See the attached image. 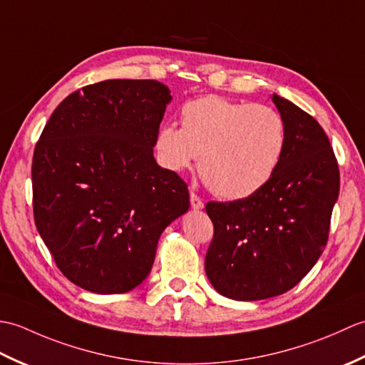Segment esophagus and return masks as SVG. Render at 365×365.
<instances>
[{"label": "esophagus", "mask_w": 365, "mask_h": 365, "mask_svg": "<svg viewBox=\"0 0 365 365\" xmlns=\"http://www.w3.org/2000/svg\"><path fill=\"white\" fill-rule=\"evenodd\" d=\"M190 202H191V207L195 208V210H202V208H204L202 199H200L197 195H195V192H191V195H190Z\"/></svg>", "instance_id": "esophagus-1"}]
</instances>
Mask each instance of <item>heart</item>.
I'll list each match as a JSON object with an SVG mask.
<instances>
[{
	"instance_id": "heart-1",
	"label": "heart",
	"mask_w": 365,
	"mask_h": 365,
	"mask_svg": "<svg viewBox=\"0 0 365 365\" xmlns=\"http://www.w3.org/2000/svg\"><path fill=\"white\" fill-rule=\"evenodd\" d=\"M182 127L163 123L155 150L165 168L180 173L199 160V170L216 196L246 199L274 175L285 149V123L265 105L205 96L185 103Z\"/></svg>"
}]
</instances>
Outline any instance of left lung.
<instances>
[{
	"label": "left lung",
	"instance_id": "left-lung-1",
	"mask_svg": "<svg viewBox=\"0 0 365 365\" xmlns=\"http://www.w3.org/2000/svg\"><path fill=\"white\" fill-rule=\"evenodd\" d=\"M271 98L287 133L274 175L250 197L205 205L215 227L205 273L237 301L277 297L312 269L339 197L337 160L320 123L287 98Z\"/></svg>",
	"mask_w": 365,
	"mask_h": 365
}]
</instances>
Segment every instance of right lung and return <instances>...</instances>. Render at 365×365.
I'll return each instance as SVG.
<instances>
[{"instance_id": "add662e5", "label": "right lung", "mask_w": 365, "mask_h": 365, "mask_svg": "<svg viewBox=\"0 0 365 365\" xmlns=\"http://www.w3.org/2000/svg\"><path fill=\"white\" fill-rule=\"evenodd\" d=\"M170 91L155 80H106L66 97L33 157L36 227L68 281L127 293L149 276L158 240L188 212L190 192L153 147Z\"/></svg>"}]
</instances>
